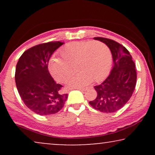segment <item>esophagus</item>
<instances>
[{
  "label": "esophagus",
  "mask_w": 155,
  "mask_h": 155,
  "mask_svg": "<svg viewBox=\"0 0 155 155\" xmlns=\"http://www.w3.org/2000/svg\"><path fill=\"white\" fill-rule=\"evenodd\" d=\"M77 90H79L80 91H85L87 90V88H78Z\"/></svg>",
  "instance_id": "34e87169"
}]
</instances>
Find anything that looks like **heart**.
<instances>
[{"label":"heart","instance_id":"obj_1","mask_svg":"<svg viewBox=\"0 0 155 155\" xmlns=\"http://www.w3.org/2000/svg\"><path fill=\"white\" fill-rule=\"evenodd\" d=\"M63 58H52L48 69L54 79L65 82L73 75L76 65L80 73L68 82L69 88H78L94 82H101L109 75L112 63L111 51L102 42L73 41L61 50Z\"/></svg>","mask_w":155,"mask_h":155}]
</instances>
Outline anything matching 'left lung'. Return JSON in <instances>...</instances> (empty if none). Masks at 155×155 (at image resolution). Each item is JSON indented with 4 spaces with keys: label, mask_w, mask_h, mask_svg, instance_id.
I'll list each match as a JSON object with an SVG mask.
<instances>
[{
    "label": "left lung",
    "mask_w": 155,
    "mask_h": 155,
    "mask_svg": "<svg viewBox=\"0 0 155 155\" xmlns=\"http://www.w3.org/2000/svg\"><path fill=\"white\" fill-rule=\"evenodd\" d=\"M109 48L114 66L107 79L94 87L96 99L90 101L93 108L104 113H114L121 109L132 96L136 84L135 65L130 53L124 46L114 40L94 37Z\"/></svg>",
    "instance_id": "1"
}]
</instances>
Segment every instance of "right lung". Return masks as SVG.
Here are the masks:
<instances>
[{"label": "right lung", "instance_id": "1", "mask_svg": "<svg viewBox=\"0 0 155 155\" xmlns=\"http://www.w3.org/2000/svg\"><path fill=\"white\" fill-rule=\"evenodd\" d=\"M61 41L41 44L23 53L16 65L15 83L19 94L29 109L40 116L58 112L67 100L48 70V61Z\"/></svg>", "mask_w": 155, "mask_h": 155}]
</instances>
